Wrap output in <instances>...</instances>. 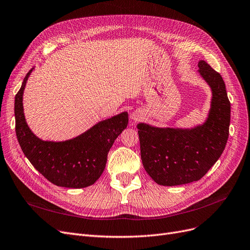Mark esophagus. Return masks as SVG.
I'll list each match as a JSON object with an SVG mask.
<instances>
[{
	"label": "esophagus",
	"mask_w": 250,
	"mask_h": 250,
	"mask_svg": "<svg viewBox=\"0 0 250 250\" xmlns=\"http://www.w3.org/2000/svg\"><path fill=\"white\" fill-rule=\"evenodd\" d=\"M132 119L134 120V122H137V120L140 119V116H139V114H138V113H134L132 115Z\"/></svg>",
	"instance_id": "esophagus-1"
}]
</instances>
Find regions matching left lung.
<instances>
[{"instance_id": "1", "label": "left lung", "mask_w": 250, "mask_h": 250, "mask_svg": "<svg viewBox=\"0 0 250 250\" xmlns=\"http://www.w3.org/2000/svg\"><path fill=\"white\" fill-rule=\"evenodd\" d=\"M200 76L211 88L208 117L191 128L137 125L145 171L160 186L174 187L200 180L224 152L229 138L230 103L223 77L205 61Z\"/></svg>"}]
</instances>
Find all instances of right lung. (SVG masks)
<instances>
[{
  "mask_svg": "<svg viewBox=\"0 0 250 250\" xmlns=\"http://www.w3.org/2000/svg\"><path fill=\"white\" fill-rule=\"evenodd\" d=\"M26 74L15 96V132L26 159L51 183L62 188H82L94 184L103 173L107 155L116 138L127 125L128 114L122 112L102 120L81 135L66 141H44L27 125L22 96Z\"/></svg>",
  "mask_w": 250,
  "mask_h": 250,
  "instance_id": "add662e5",
  "label": "right lung"
}]
</instances>
